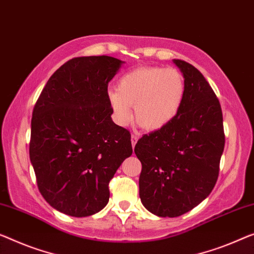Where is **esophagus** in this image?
<instances>
[{
    "mask_svg": "<svg viewBox=\"0 0 254 254\" xmlns=\"http://www.w3.org/2000/svg\"><path fill=\"white\" fill-rule=\"evenodd\" d=\"M137 141H138V137L135 134H132V137H131V143H132V147H133L134 148V146H135V143H137Z\"/></svg>",
    "mask_w": 254,
    "mask_h": 254,
    "instance_id": "1",
    "label": "esophagus"
}]
</instances>
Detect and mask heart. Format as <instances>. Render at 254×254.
I'll return each mask as SVG.
<instances>
[{"instance_id":"obj_1","label":"heart","mask_w":254,"mask_h":254,"mask_svg":"<svg viewBox=\"0 0 254 254\" xmlns=\"http://www.w3.org/2000/svg\"><path fill=\"white\" fill-rule=\"evenodd\" d=\"M186 94L183 74L175 68L139 67L120 78L117 90L108 93L116 122L127 126L132 116L148 131H156L175 120Z\"/></svg>"}]
</instances>
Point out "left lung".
Returning <instances> with one entry per match:
<instances>
[{
    "label": "left lung",
    "instance_id": "left-lung-1",
    "mask_svg": "<svg viewBox=\"0 0 254 254\" xmlns=\"http://www.w3.org/2000/svg\"><path fill=\"white\" fill-rule=\"evenodd\" d=\"M184 75L186 94L168 126L138 140L141 162L139 196L147 210L175 218L197 206L213 189L225 147L221 106L202 73L173 59Z\"/></svg>",
    "mask_w": 254,
    "mask_h": 254
}]
</instances>
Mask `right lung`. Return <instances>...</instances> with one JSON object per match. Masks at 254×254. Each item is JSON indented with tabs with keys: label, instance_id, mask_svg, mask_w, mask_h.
Segmentation results:
<instances>
[{
	"label": "right lung",
	"instance_id": "1",
	"mask_svg": "<svg viewBox=\"0 0 254 254\" xmlns=\"http://www.w3.org/2000/svg\"><path fill=\"white\" fill-rule=\"evenodd\" d=\"M122 64L108 56L68 60L34 107L29 157L37 187L54 209L71 217L107 205L109 181L132 155L131 134L113 122L107 92Z\"/></svg>",
	"mask_w": 254,
	"mask_h": 254
}]
</instances>
